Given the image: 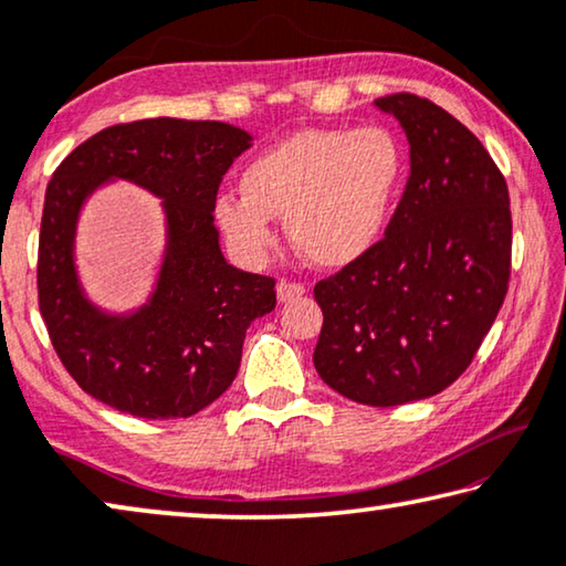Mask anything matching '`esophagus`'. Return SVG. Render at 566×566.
Listing matches in <instances>:
<instances>
[{"label":"esophagus","mask_w":566,"mask_h":566,"mask_svg":"<svg viewBox=\"0 0 566 566\" xmlns=\"http://www.w3.org/2000/svg\"><path fill=\"white\" fill-rule=\"evenodd\" d=\"M305 294V284L300 282H290V280H282L280 284H276V297H280V302H292L297 300Z\"/></svg>","instance_id":"1"}]
</instances>
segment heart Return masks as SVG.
I'll return each instance as SVG.
<instances>
[{
  "label": "heart",
  "instance_id": "heart-1",
  "mask_svg": "<svg viewBox=\"0 0 566 566\" xmlns=\"http://www.w3.org/2000/svg\"><path fill=\"white\" fill-rule=\"evenodd\" d=\"M403 172L407 151L386 126L305 129L249 159L241 196L218 198L216 223L235 254L261 261L274 247L272 218H286L307 261L348 266L381 241Z\"/></svg>",
  "mask_w": 566,
  "mask_h": 566
}]
</instances>
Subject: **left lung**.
Segmentation results:
<instances>
[{
    "mask_svg": "<svg viewBox=\"0 0 566 566\" xmlns=\"http://www.w3.org/2000/svg\"><path fill=\"white\" fill-rule=\"evenodd\" d=\"M409 139L411 172L386 235L315 284V368L345 399L399 407L465 374L509 292L511 206L465 124L415 94L376 98Z\"/></svg>",
    "mask_w": 566,
    "mask_h": 566,
    "instance_id": "obj_1",
    "label": "left lung"
}]
</instances>
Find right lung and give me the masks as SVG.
<instances>
[{"instance_id": "obj_1", "label": "right lung", "mask_w": 566, "mask_h": 566, "mask_svg": "<svg viewBox=\"0 0 566 566\" xmlns=\"http://www.w3.org/2000/svg\"><path fill=\"white\" fill-rule=\"evenodd\" d=\"M251 134L223 122L159 116L106 126L48 182L38 243V305L50 343L88 396L139 419L192 417L233 384L247 327L276 307L274 280L223 259L216 196ZM112 176L166 202L168 249L158 290L132 316L82 297L72 264L82 200Z\"/></svg>"}]
</instances>
